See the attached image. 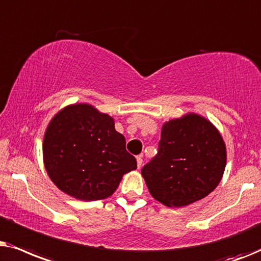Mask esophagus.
I'll return each mask as SVG.
<instances>
[{
	"mask_svg": "<svg viewBox=\"0 0 261 261\" xmlns=\"http://www.w3.org/2000/svg\"><path fill=\"white\" fill-rule=\"evenodd\" d=\"M136 161H137V167H138V168H141V167H142V163H143V160H142V155L137 156V158H136Z\"/></svg>",
	"mask_w": 261,
	"mask_h": 261,
	"instance_id": "34e87169",
	"label": "esophagus"
}]
</instances>
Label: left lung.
Instances as JSON below:
<instances>
[{
	"mask_svg": "<svg viewBox=\"0 0 261 261\" xmlns=\"http://www.w3.org/2000/svg\"><path fill=\"white\" fill-rule=\"evenodd\" d=\"M227 165L220 131L197 113L162 125L159 152L142 168L149 192L168 207L187 206L216 189Z\"/></svg>",
	"mask_w": 261,
	"mask_h": 261,
	"instance_id": "1",
	"label": "left lung"
}]
</instances>
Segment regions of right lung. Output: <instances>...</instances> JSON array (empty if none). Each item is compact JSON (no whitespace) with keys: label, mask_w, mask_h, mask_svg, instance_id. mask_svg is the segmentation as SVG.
<instances>
[{"label":"right lung","mask_w":261,"mask_h":261,"mask_svg":"<svg viewBox=\"0 0 261 261\" xmlns=\"http://www.w3.org/2000/svg\"><path fill=\"white\" fill-rule=\"evenodd\" d=\"M114 119L89 103H72L57 112L45 130L43 160L47 175L76 199H105L123 175L137 168Z\"/></svg>","instance_id":"right-lung-1"}]
</instances>
